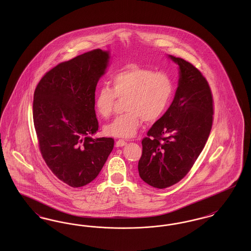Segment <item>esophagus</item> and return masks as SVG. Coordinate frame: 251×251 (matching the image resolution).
<instances>
[{
    "label": "esophagus",
    "instance_id": "obj_1",
    "mask_svg": "<svg viewBox=\"0 0 251 251\" xmlns=\"http://www.w3.org/2000/svg\"><path fill=\"white\" fill-rule=\"evenodd\" d=\"M126 145V141L123 140V139H119L117 142H116V147L117 148H120V147H123Z\"/></svg>",
    "mask_w": 251,
    "mask_h": 251
}]
</instances>
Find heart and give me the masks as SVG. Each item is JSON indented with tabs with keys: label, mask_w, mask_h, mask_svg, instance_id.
I'll list each match as a JSON object with an SVG mask.
<instances>
[{
	"label": "heart",
	"mask_w": 251,
	"mask_h": 251,
	"mask_svg": "<svg viewBox=\"0 0 251 251\" xmlns=\"http://www.w3.org/2000/svg\"><path fill=\"white\" fill-rule=\"evenodd\" d=\"M111 86H103L94 100L97 113L108 118L112 115L118 99H125L127 111L105 126L108 135L129 138L138 131L142 120L155 122L166 112L174 92L171 77L164 72L131 66L116 73Z\"/></svg>",
	"instance_id": "b5f03b06"
}]
</instances>
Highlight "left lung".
I'll return each mask as SVG.
<instances>
[{
    "label": "left lung",
    "instance_id": "left-lung-1",
    "mask_svg": "<svg viewBox=\"0 0 251 251\" xmlns=\"http://www.w3.org/2000/svg\"><path fill=\"white\" fill-rule=\"evenodd\" d=\"M169 57L179 65V86L167 112L142 139L138 162L140 178L158 189L172 186L187 175L214 121V99L206 78L191 63Z\"/></svg>",
    "mask_w": 251,
    "mask_h": 251
}]
</instances>
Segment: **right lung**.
<instances>
[{
    "label": "right lung",
    "mask_w": 251,
    "mask_h": 251,
    "mask_svg": "<svg viewBox=\"0 0 251 251\" xmlns=\"http://www.w3.org/2000/svg\"><path fill=\"white\" fill-rule=\"evenodd\" d=\"M100 49L59 63L37 84L33 119L38 148L51 172L72 187L91 182L114 148V138H92L97 83L107 66Z\"/></svg>",
    "instance_id": "right-lung-1"
}]
</instances>
